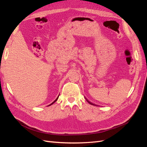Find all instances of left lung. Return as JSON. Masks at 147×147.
Wrapping results in <instances>:
<instances>
[{
  "label": "left lung",
  "instance_id": "1",
  "mask_svg": "<svg viewBox=\"0 0 147 147\" xmlns=\"http://www.w3.org/2000/svg\"><path fill=\"white\" fill-rule=\"evenodd\" d=\"M85 99H86V100L88 102V103H90V104H91V105H96V106H97V105H95V104H92V103H91V102H90V101H89L86 98V97H85Z\"/></svg>",
  "mask_w": 147,
  "mask_h": 147
}]
</instances>
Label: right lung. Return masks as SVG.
I'll return each instance as SVG.
<instances>
[{"label": "right lung", "mask_w": 147, "mask_h": 147, "mask_svg": "<svg viewBox=\"0 0 147 147\" xmlns=\"http://www.w3.org/2000/svg\"><path fill=\"white\" fill-rule=\"evenodd\" d=\"M59 96H58V97H57V98H56V100H55V101H54V102H52V103H51V104H50V105H48V106H50V105H52V104H54V103H55V102H56V100H57V99H58V97H59Z\"/></svg>", "instance_id": "1"}]
</instances>
